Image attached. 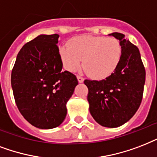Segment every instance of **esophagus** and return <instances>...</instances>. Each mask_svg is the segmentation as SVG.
I'll use <instances>...</instances> for the list:
<instances>
[{
  "mask_svg": "<svg viewBox=\"0 0 157 157\" xmlns=\"http://www.w3.org/2000/svg\"><path fill=\"white\" fill-rule=\"evenodd\" d=\"M77 78L78 82H83V81H84V78H83L81 77V76H77Z\"/></svg>",
  "mask_w": 157,
  "mask_h": 157,
  "instance_id": "esophagus-1",
  "label": "esophagus"
}]
</instances>
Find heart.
I'll use <instances>...</instances> for the list:
<instances>
[{
  "instance_id": "b5f03b06",
  "label": "heart",
  "mask_w": 157,
  "mask_h": 157,
  "mask_svg": "<svg viewBox=\"0 0 157 157\" xmlns=\"http://www.w3.org/2000/svg\"><path fill=\"white\" fill-rule=\"evenodd\" d=\"M64 67L74 72L81 65L93 78L103 79L117 69L122 56V47L115 37L84 35L74 37L70 44L59 47Z\"/></svg>"
}]
</instances>
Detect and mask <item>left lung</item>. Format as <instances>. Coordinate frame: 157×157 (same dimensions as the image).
<instances>
[{"mask_svg": "<svg viewBox=\"0 0 157 157\" xmlns=\"http://www.w3.org/2000/svg\"><path fill=\"white\" fill-rule=\"evenodd\" d=\"M120 41L122 56L117 69L105 79H85L87 101L93 119L101 125L116 128L130 120L140 106L146 71L139 50L120 33H111Z\"/></svg>", "mask_w": 157, "mask_h": 157, "instance_id": "left-lung-1", "label": "left lung"}]
</instances>
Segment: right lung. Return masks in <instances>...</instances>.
Listing matches in <instances>:
<instances>
[{
    "label": "right lung",
    "instance_id": "obj_1",
    "mask_svg": "<svg viewBox=\"0 0 157 157\" xmlns=\"http://www.w3.org/2000/svg\"><path fill=\"white\" fill-rule=\"evenodd\" d=\"M58 38V34L40 35L27 42L12 70L17 107L28 122L38 128H56L64 121L66 103L78 83L74 74L62 70Z\"/></svg>",
    "mask_w": 157,
    "mask_h": 157
}]
</instances>
